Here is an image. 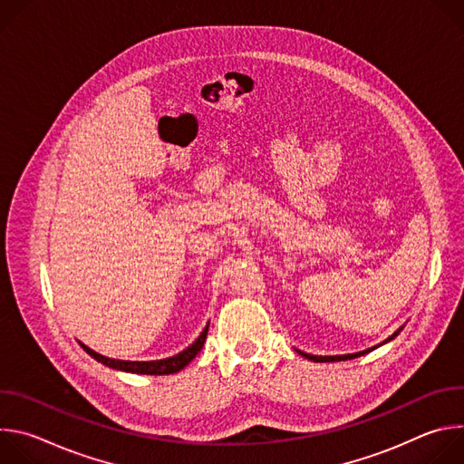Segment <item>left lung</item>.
<instances>
[{
	"instance_id": "obj_1",
	"label": "left lung",
	"mask_w": 464,
	"mask_h": 464,
	"mask_svg": "<svg viewBox=\"0 0 464 464\" xmlns=\"http://www.w3.org/2000/svg\"><path fill=\"white\" fill-rule=\"evenodd\" d=\"M396 334L399 333H394L389 340H392ZM389 340H385V342H389ZM374 349V347H372ZM371 349V351H372ZM365 353H369V351H363V353H356V354H347V356H312V354H306V353H301L299 351V354L301 356H304L306 360H312V362H336V360H353V358H358V356H362V354H365Z\"/></svg>"
}]
</instances>
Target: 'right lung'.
<instances>
[{
  "instance_id": "right-lung-1",
  "label": "right lung",
  "mask_w": 464,
  "mask_h": 464,
  "mask_svg": "<svg viewBox=\"0 0 464 464\" xmlns=\"http://www.w3.org/2000/svg\"><path fill=\"white\" fill-rule=\"evenodd\" d=\"M208 330H209V324L204 328V333L200 334V338H198L190 347H187L185 351H181L179 354L172 356V358H165V360H156V362H124V360H113V358H106L102 354H97L95 351H92L90 347L82 345V349L92 356L95 358L97 362L111 367V369H119V371H126V372H138V374H172V372H178L181 371L187 363L192 362V358L202 351L204 343H206V338H208Z\"/></svg>"
}]
</instances>
